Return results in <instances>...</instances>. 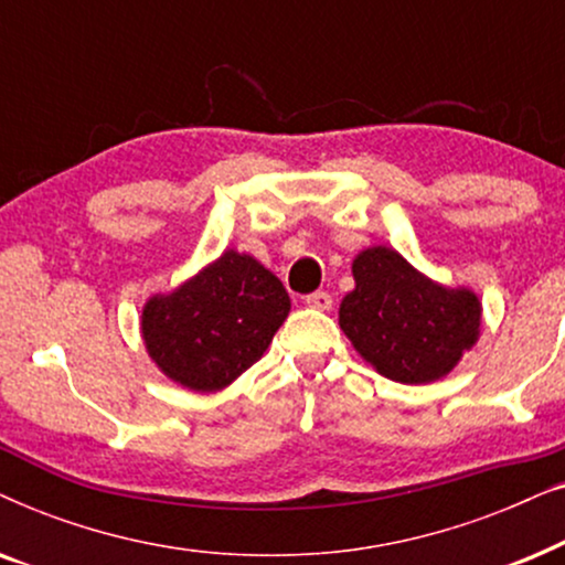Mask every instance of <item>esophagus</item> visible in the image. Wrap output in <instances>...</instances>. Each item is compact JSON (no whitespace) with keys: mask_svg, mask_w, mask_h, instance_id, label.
<instances>
[{"mask_svg":"<svg viewBox=\"0 0 565 565\" xmlns=\"http://www.w3.org/2000/svg\"><path fill=\"white\" fill-rule=\"evenodd\" d=\"M331 303H334V300H331L329 292H323V290H316V292H311V296H306V306L316 308V311H329Z\"/></svg>","mask_w":565,"mask_h":565,"instance_id":"1","label":"esophagus"}]
</instances>
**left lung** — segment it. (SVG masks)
<instances>
[{
  "label": "left lung",
  "instance_id": "8db88e82",
  "mask_svg": "<svg viewBox=\"0 0 565 565\" xmlns=\"http://www.w3.org/2000/svg\"><path fill=\"white\" fill-rule=\"evenodd\" d=\"M352 275L354 290L339 306V327L391 381H439L478 342L481 300L473 290L429 280L388 246L360 252Z\"/></svg>",
  "mask_w": 565,
  "mask_h": 565
}]
</instances>
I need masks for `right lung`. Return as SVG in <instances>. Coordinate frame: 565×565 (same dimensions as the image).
<instances>
[{
    "label": "right lung",
    "mask_w": 565,
    "mask_h": 565,
    "mask_svg": "<svg viewBox=\"0 0 565 565\" xmlns=\"http://www.w3.org/2000/svg\"><path fill=\"white\" fill-rule=\"evenodd\" d=\"M288 313L282 282L249 254L226 249L177 290L146 300L141 334L167 377L215 393L265 354Z\"/></svg>",
    "instance_id": "add662e5"
}]
</instances>
